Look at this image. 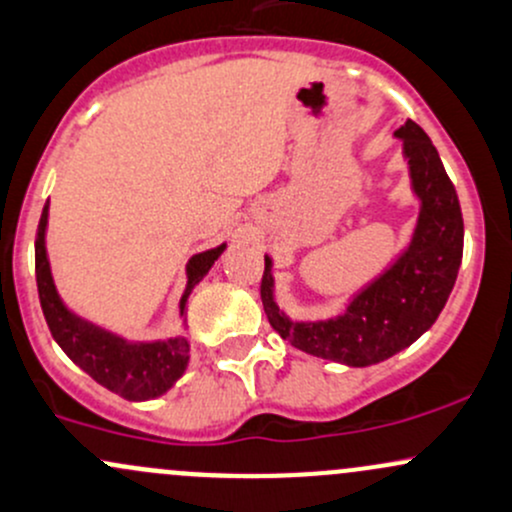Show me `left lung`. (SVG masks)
Here are the masks:
<instances>
[{
	"instance_id": "8db88e82",
	"label": "left lung",
	"mask_w": 512,
	"mask_h": 512,
	"mask_svg": "<svg viewBox=\"0 0 512 512\" xmlns=\"http://www.w3.org/2000/svg\"><path fill=\"white\" fill-rule=\"evenodd\" d=\"M395 137L402 139L412 191L419 198L417 228L410 247L355 294L341 316L326 321L289 319L274 301L272 260L265 255L260 294L274 331L299 351L351 368L392 358L429 331L454 289L464 255L459 196L432 139L412 120L397 129Z\"/></svg>"
}]
</instances>
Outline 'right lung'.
I'll return each mask as SVG.
<instances>
[{"label": "right lung", "mask_w": 512, "mask_h": 512, "mask_svg": "<svg viewBox=\"0 0 512 512\" xmlns=\"http://www.w3.org/2000/svg\"><path fill=\"white\" fill-rule=\"evenodd\" d=\"M46 225L48 203L43 206L39 230H36V284H39L41 309L48 328H51V336L56 338L63 353L78 368H83L95 383L107 387L115 395L132 402L154 400V397L164 395L184 375L188 365L191 346H188L186 336H174L152 343H132L73 314L63 304V299L58 297L56 284H53L51 265H48L46 255ZM223 250L225 242L213 247V250L198 252L188 260L186 292L179 301L181 316L186 314V301L191 289L206 277L213 262L223 255Z\"/></svg>", "instance_id": "obj_1"}]
</instances>
